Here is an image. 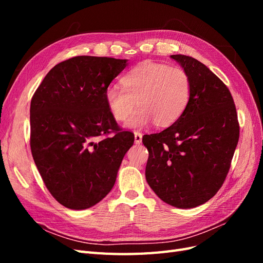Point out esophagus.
Returning <instances> with one entry per match:
<instances>
[{
	"label": "esophagus",
	"instance_id": "34e87169",
	"mask_svg": "<svg viewBox=\"0 0 263 263\" xmlns=\"http://www.w3.org/2000/svg\"><path fill=\"white\" fill-rule=\"evenodd\" d=\"M141 141H142V134L138 133V132H135V144L139 145V144H141Z\"/></svg>",
	"mask_w": 263,
	"mask_h": 263
}]
</instances>
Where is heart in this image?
<instances>
[{
	"label": "heart",
	"instance_id": "obj_1",
	"mask_svg": "<svg viewBox=\"0 0 263 263\" xmlns=\"http://www.w3.org/2000/svg\"><path fill=\"white\" fill-rule=\"evenodd\" d=\"M123 85L112 84L105 90L108 112L123 122L136 105L139 107L125 123L127 128H142L155 121L169 126L184 112L191 98L192 83L184 69L165 63L142 62L122 79Z\"/></svg>",
	"mask_w": 263,
	"mask_h": 263
}]
</instances>
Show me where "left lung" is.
Segmentation results:
<instances>
[{"mask_svg":"<svg viewBox=\"0 0 263 263\" xmlns=\"http://www.w3.org/2000/svg\"><path fill=\"white\" fill-rule=\"evenodd\" d=\"M191 78L182 115L161 133L146 135V180L166 204L193 209L217 193L239 139L234 100L220 79L198 60L172 54Z\"/></svg>","mask_w":263,"mask_h":263,"instance_id":"left-lung-1","label":"left lung"}]
</instances>
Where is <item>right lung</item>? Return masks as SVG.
Listing matches in <instances>:
<instances>
[{"instance_id":"add662e5","label":"right lung","mask_w":263,"mask_h":263,"mask_svg":"<svg viewBox=\"0 0 263 263\" xmlns=\"http://www.w3.org/2000/svg\"><path fill=\"white\" fill-rule=\"evenodd\" d=\"M126 66V59L78 55L54 66L31 99V155L46 187L67 209L103 200L134 144V134L119 128L104 97Z\"/></svg>"}]
</instances>
